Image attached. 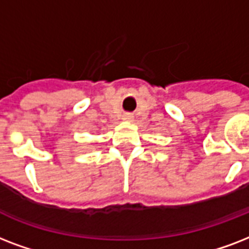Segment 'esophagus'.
<instances>
[{"label":"esophagus","instance_id":"esophagus-1","mask_svg":"<svg viewBox=\"0 0 249 249\" xmlns=\"http://www.w3.org/2000/svg\"><path fill=\"white\" fill-rule=\"evenodd\" d=\"M122 119L124 122H132L134 121V115L131 114V113H126V114H123Z\"/></svg>","mask_w":249,"mask_h":249}]
</instances>
